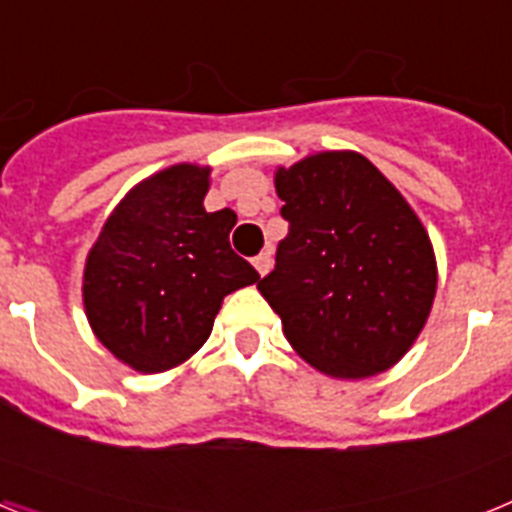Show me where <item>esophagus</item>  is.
Wrapping results in <instances>:
<instances>
[{
    "instance_id": "34e87169",
    "label": "esophagus",
    "mask_w": 512,
    "mask_h": 512,
    "mask_svg": "<svg viewBox=\"0 0 512 512\" xmlns=\"http://www.w3.org/2000/svg\"><path fill=\"white\" fill-rule=\"evenodd\" d=\"M253 266H256V271H259L261 277H264L266 271H269V266H271V253L269 251L259 253V256L253 259Z\"/></svg>"
}]
</instances>
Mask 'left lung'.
Wrapping results in <instances>:
<instances>
[{"label":"left lung","instance_id":"8db88e82","mask_svg":"<svg viewBox=\"0 0 512 512\" xmlns=\"http://www.w3.org/2000/svg\"><path fill=\"white\" fill-rule=\"evenodd\" d=\"M289 233L259 292L297 354L323 374L364 379L408 354L436 297L423 223L377 166L325 151L274 176Z\"/></svg>","mask_w":512,"mask_h":512}]
</instances>
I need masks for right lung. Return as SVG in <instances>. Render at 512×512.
Here are the masks:
<instances>
[{
    "instance_id": "add662e5",
    "label": "right lung",
    "mask_w": 512,
    "mask_h": 512,
    "mask_svg": "<svg viewBox=\"0 0 512 512\" xmlns=\"http://www.w3.org/2000/svg\"><path fill=\"white\" fill-rule=\"evenodd\" d=\"M207 189V166L148 176L107 217L87 256L89 325L135 372H166L197 354L225 295L259 282L230 248L235 212H207Z\"/></svg>"
}]
</instances>
